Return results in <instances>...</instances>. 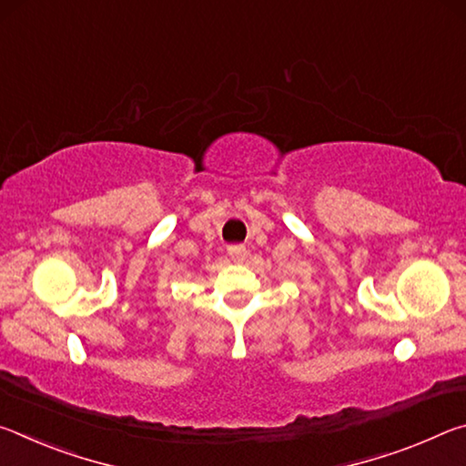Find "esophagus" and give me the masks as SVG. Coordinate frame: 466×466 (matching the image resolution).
Listing matches in <instances>:
<instances>
[{
	"label": "esophagus",
	"instance_id": "1",
	"mask_svg": "<svg viewBox=\"0 0 466 466\" xmlns=\"http://www.w3.org/2000/svg\"><path fill=\"white\" fill-rule=\"evenodd\" d=\"M228 255L232 257V261H244L247 258V247L244 244H232V247H228Z\"/></svg>",
	"mask_w": 466,
	"mask_h": 466
}]
</instances>
